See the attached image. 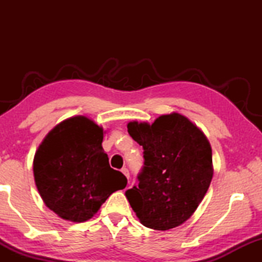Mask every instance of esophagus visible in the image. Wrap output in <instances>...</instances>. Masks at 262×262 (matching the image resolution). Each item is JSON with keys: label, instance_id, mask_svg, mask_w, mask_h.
Masks as SVG:
<instances>
[{"label": "esophagus", "instance_id": "34e87169", "mask_svg": "<svg viewBox=\"0 0 262 262\" xmlns=\"http://www.w3.org/2000/svg\"><path fill=\"white\" fill-rule=\"evenodd\" d=\"M121 172L127 177V178H129V171H128L127 167H122L121 168Z\"/></svg>", "mask_w": 262, "mask_h": 262}]
</instances>
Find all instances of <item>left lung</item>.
Instances as JSON below:
<instances>
[{
	"mask_svg": "<svg viewBox=\"0 0 262 262\" xmlns=\"http://www.w3.org/2000/svg\"><path fill=\"white\" fill-rule=\"evenodd\" d=\"M128 133L143 148L139 185L126 198L144 227L168 230L187 221L212 179L211 148L205 134L178 113L152 125L129 122Z\"/></svg>",
	"mask_w": 262,
	"mask_h": 262,
	"instance_id": "obj_1",
	"label": "left lung"
}]
</instances>
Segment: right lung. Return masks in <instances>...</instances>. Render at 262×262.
I'll return each mask as SVG.
<instances>
[{
    "label": "right lung",
    "instance_id": "obj_1",
    "mask_svg": "<svg viewBox=\"0 0 262 262\" xmlns=\"http://www.w3.org/2000/svg\"><path fill=\"white\" fill-rule=\"evenodd\" d=\"M103 129L85 117L62 121L35 152L34 180L46 206L63 220L85 222L127 179L110 166Z\"/></svg>",
    "mask_w": 262,
    "mask_h": 262
}]
</instances>
